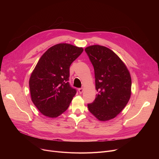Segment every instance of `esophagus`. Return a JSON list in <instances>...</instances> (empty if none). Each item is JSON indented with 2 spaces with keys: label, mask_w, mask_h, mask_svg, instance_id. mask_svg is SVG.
<instances>
[{
  "label": "esophagus",
  "mask_w": 159,
  "mask_h": 159,
  "mask_svg": "<svg viewBox=\"0 0 159 159\" xmlns=\"http://www.w3.org/2000/svg\"><path fill=\"white\" fill-rule=\"evenodd\" d=\"M83 91H84V89H83V88H79V92L80 94L82 93Z\"/></svg>",
  "instance_id": "34e87169"
}]
</instances>
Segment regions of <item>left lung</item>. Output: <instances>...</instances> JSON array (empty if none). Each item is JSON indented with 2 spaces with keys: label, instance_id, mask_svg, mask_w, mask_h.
<instances>
[{
  "label": "left lung",
  "instance_id": "obj_1",
  "mask_svg": "<svg viewBox=\"0 0 159 159\" xmlns=\"http://www.w3.org/2000/svg\"><path fill=\"white\" fill-rule=\"evenodd\" d=\"M92 63L98 91L95 101L88 104L100 121L114 119L128 104L131 94V79L126 66L112 50L93 45L85 48Z\"/></svg>",
  "mask_w": 159,
  "mask_h": 159
}]
</instances>
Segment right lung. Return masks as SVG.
<instances>
[{"label":"right lung","instance_id":"right-lung-1","mask_svg":"<svg viewBox=\"0 0 159 159\" xmlns=\"http://www.w3.org/2000/svg\"><path fill=\"white\" fill-rule=\"evenodd\" d=\"M83 48L58 44L42 55L29 80L33 103L43 115L56 118L68 109L77 93L69 84L70 67Z\"/></svg>","mask_w":159,"mask_h":159}]
</instances>
